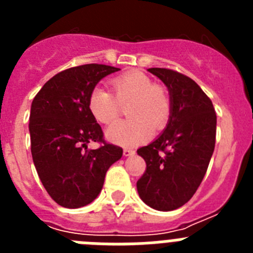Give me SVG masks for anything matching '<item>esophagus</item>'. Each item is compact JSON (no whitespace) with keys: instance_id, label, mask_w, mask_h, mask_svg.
I'll use <instances>...</instances> for the list:
<instances>
[{"instance_id":"34e87169","label":"esophagus","mask_w":253,"mask_h":253,"mask_svg":"<svg viewBox=\"0 0 253 253\" xmlns=\"http://www.w3.org/2000/svg\"><path fill=\"white\" fill-rule=\"evenodd\" d=\"M123 154H124V157H130V156L135 154V151H133V149H129V148H125L124 151H123Z\"/></svg>"}]
</instances>
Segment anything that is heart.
<instances>
[{"label": "heart", "mask_w": 253, "mask_h": 253, "mask_svg": "<svg viewBox=\"0 0 253 253\" xmlns=\"http://www.w3.org/2000/svg\"><path fill=\"white\" fill-rule=\"evenodd\" d=\"M110 92L96 87L88 96V110L101 124L118 119L120 106L128 105L129 120L115 123L106 129L109 142L122 147H134L152 137L154 129H162L171 113V101L163 87L153 84L147 75L138 71L124 73L110 82Z\"/></svg>", "instance_id": "1"}]
</instances>
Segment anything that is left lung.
Masks as SVG:
<instances>
[{"label":"left lung","instance_id":"left-lung-1","mask_svg":"<svg viewBox=\"0 0 253 253\" xmlns=\"http://www.w3.org/2000/svg\"><path fill=\"white\" fill-rule=\"evenodd\" d=\"M148 72L167 87L171 113L162 133L137 151L147 163L137 190L148 207L169 211L186 204L202 184L215 147L216 115L191 78L166 68Z\"/></svg>","mask_w":253,"mask_h":253}]
</instances>
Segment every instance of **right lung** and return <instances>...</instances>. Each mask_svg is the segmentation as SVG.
I'll use <instances>...</instances> for the list:
<instances>
[{"label":"right lung","instance_id":"add662e5","mask_svg":"<svg viewBox=\"0 0 253 253\" xmlns=\"http://www.w3.org/2000/svg\"><path fill=\"white\" fill-rule=\"evenodd\" d=\"M119 68L105 64L73 67L51 77L30 109L31 156L42 184L60 207L76 209L92 203L109 167L123 149L105 143L101 126L88 110V96L102 78ZM101 141L90 150L86 144Z\"/></svg>","mask_w":253,"mask_h":253}]
</instances>
